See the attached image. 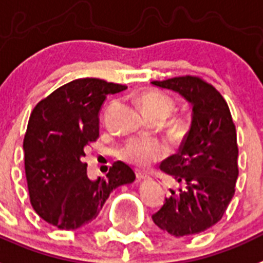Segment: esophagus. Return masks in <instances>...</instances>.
<instances>
[{
	"mask_svg": "<svg viewBox=\"0 0 263 263\" xmlns=\"http://www.w3.org/2000/svg\"><path fill=\"white\" fill-rule=\"evenodd\" d=\"M136 176L138 180H145L149 177V176H147L145 172H142V171H136Z\"/></svg>",
	"mask_w": 263,
	"mask_h": 263,
	"instance_id": "obj_1",
	"label": "esophagus"
}]
</instances>
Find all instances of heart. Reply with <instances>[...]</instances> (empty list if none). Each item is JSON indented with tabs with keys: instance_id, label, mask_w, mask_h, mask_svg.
Segmentation results:
<instances>
[{
	"instance_id": "obj_1",
	"label": "heart",
	"mask_w": 263,
	"mask_h": 263,
	"mask_svg": "<svg viewBox=\"0 0 263 263\" xmlns=\"http://www.w3.org/2000/svg\"><path fill=\"white\" fill-rule=\"evenodd\" d=\"M141 111L146 119L165 121L175 110V101L169 95L157 90H147L138 98ZM165 155V147L153 140H132L121 149L122 160L134 166L145 168Z\"/></svg>"
}]
</instances>
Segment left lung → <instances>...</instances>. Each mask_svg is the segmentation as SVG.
Wrapping results in <instances>:
<instances>
[{"mask_svg":"<svg viewBox=\"0 0 263 263\" xmlns=\"http://www.w3.org/2000/svg\"><path fill=\"white\" fill-rule=\"evenodd\" d=\"M153 86L175 91L192 106V121L179 153L160 169L179 183L152 219L171 235L203 233L222 219L235 194L238 145L227 102L197 77H179Z\"/></svg>","mask_w":263,"mask_h":263,"instance_id":"obj_1","label":"left lung"}]
</instances>
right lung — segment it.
I'll use <instances>...</instances> for the list:
<instances>
[{"instance_id":"add662e5","label":"right lung","mask_w":263,"mask_h":263,"mask_svg":"<svg viewBox=\"0 0 263 263\" xmlns=\"http://www.w3.org/2000/svg\"><path fill=\"white\" fill-rule=\"evenodd\" d=\"M126 86L97 78L59 87L33 108L24 137L30 204L41 219L60 230H77L98 216L112 191L136 179L122 161L106 177L90 180L84 147L99 137V111L108 94Z\"/></svg>"}]
</instances>
